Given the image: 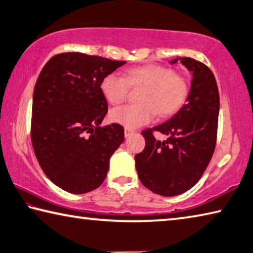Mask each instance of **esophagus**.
Here are the masks:
<instances>
[{
	"label": "esophagus",
	"instance_id": "esophagus-1",
	"mask_svg": "<svg viewBox=\"0 0 253 253\" xmlns=\"http://www.w3.org/2000/svg\"><path fill=\"white\" fill-rule=\"evenodd\" d=\"M135 132L134 129H130V128H125V136L129 137L130 135H132Z\"/></svg>",
	"mask_w": 253,
	"mask_h": 253
}]
</instances>
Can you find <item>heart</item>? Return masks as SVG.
<instances>
[{
	"label": "heart",
	"mask_w": 253,
	"mask_h": 253,
	"mask_svg": "<svg viewBox=\"0 0 253 253\" xmlns=\"http://www.w3.org/2000/svg\"><path fill=\"white\" fill-rule=\"evenodd\" d=\"M131 88H143L138 101L110 111V119L126 128H137L151 123L158 114L161 117L172 116L186 101L190 85L182 75L172 68L148 63L128 69L125 77L108 74L101 79L100 90L111 105L126 100Z\"/></svg>",
	"instance_id": "obj_1"
}]
</instances>
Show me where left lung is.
Here are the masks:
<instances>
[{
	"label": "left lung",
	"mask_w": 253,
	"mask_h": 253,
	"mask_svg": "<svg viewBox=\"0 0 253 253\" xmlns=\"http://www.w3.org/2000/svg\"><path fill=\"white\" fill-rule=\"evenodd\" d=\"M181 63L193 76L187 100L168 122L142 131L146 146L135 155L140 182L162 196L178 195L193 187L207 169L216 145L220 96L213 72L192 58H181ZM155 131L169 138L157 141Z\"/></svg>",
	"instance_id": "1"
}]
</instances>
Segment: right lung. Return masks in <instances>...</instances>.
Returning a JSON list of instances; mask_svg holds the SVG:
<instances>
[{"label": "right lung", "mask_w": 253, "mask_h": 253, "mask_svg": "<svg viewBox=\"0 0 253 253\" xmlns=\"http://www.w3.org/2000/svg\"><path fill=\"white\" fill-rule=\"evenodd\" d=\"M125 61L62 52L45 63L36 83L31 142L51 182L72 194L99 187L109 160L125 138L119 124L99 126L108 111L100 83Z\"/></svg>", "instance_id": "right-lung-1"}]
</instances>
